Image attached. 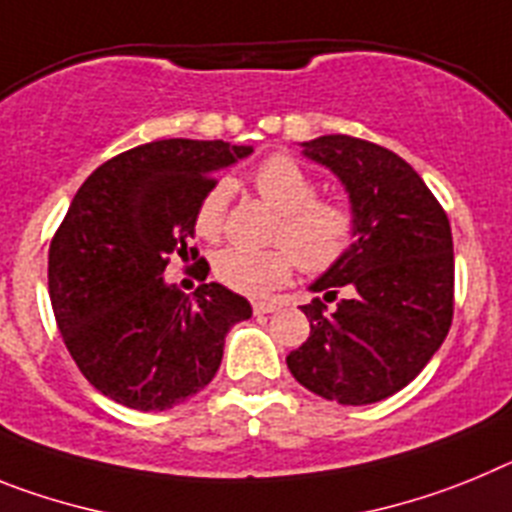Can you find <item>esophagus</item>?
Listing matches in <instances>:
<instances>
[{
    "instance_id": "esophagus-1",
    "label": "esophagus",
    "mask_w": 512,
    "mask_h": 512,
    "mask_svg": "<svg viewBox=\"0 0 512 512\" xmlns=\"http://www.w3.org/2000/svg\"><path fill=\"white\" fill-rule=\"evenodd\" d=\"M252 309H255V314L260 317V314H273L278 306H275L273 301H255V304H252Z\"/></svg>"
}]
</instances>
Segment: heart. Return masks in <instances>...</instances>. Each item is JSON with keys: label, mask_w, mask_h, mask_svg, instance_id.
<instances>
[{"label": "heart", "mask_w": 512, "mask_h": 512, "mask_svg": "<svg viewBox=\"0 0 512 512\" xmlns=\"http://www.w3.org/2000/svg\"><path fill=\"white\" fill-rule=\"evenodd\" d=\"M260 198L281 213L273 239L286 247L275 250H247L226 247L213 257V273L231 291L247 296H265L281 288L293 275L296 260L301 268L319 273L332 268L353 237L355 219L348 206L335 201H319L314 177L291 157L275 154L260 164L252 175ZM231 198V182L226 177L213 180L195 208V231L206 239H216L224 231L226 208ZM292 250L288 251L287 247Z\"/></svg>", "instance_id": "b5f03b06"}]
</instances>
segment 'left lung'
Instances as JSON below:
<instances>
[{"mask_svg": "<svg viewBox=\"0 0 512 512\" xmlns=\"http://www.w3.org/2000/svg\"><path fill=\"white\" fill-rule=\"evenodd\" d=\"M348 193L355 229L345 255L309 291L340 299L301 306L309 337L286 358L293 379L337 404H373L410 384L438 353L453 317V239L446 211L410 164L371 141L299 144Z\"/></svg>", "mask_w": 512, "mask_h": 512, "instance_id": "obj_1", "label": "left lung"}]
</instances>
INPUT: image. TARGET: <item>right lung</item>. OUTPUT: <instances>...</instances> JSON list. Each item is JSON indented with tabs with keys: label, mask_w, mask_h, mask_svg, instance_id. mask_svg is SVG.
Here are the masks:
<instances>
[{
	"label": "right lung",
	"mask_w": 512,
	"mask_h": 512,
	"mask_svg": "<svg viewBox=\"0 0 512 512\" xmlns=\"http://www.w3.org/2000/svg\"><path fill=\"white\" fill-rule=\"evenodd\" d=\"M252 151L151 141L97 167L74 195L48 252V293L71 358L113 402L172 410L211 384L226 332L252 317L250 301L221 283L188 296L164 278L170 255H198L188 244L213 172Z\"/></svg>",
	"instance_id": "1"
}]
</instances>
